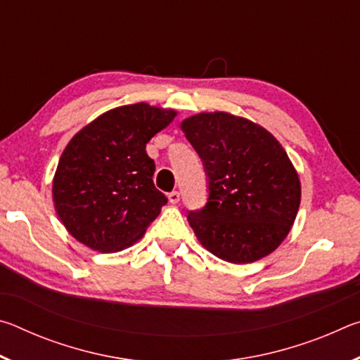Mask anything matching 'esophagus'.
I'll return each mask as SVG.
<instances>
[{"label": "esophagus", "mask_w": 360, "mask_h": 360, "mask_svg": "<svg viewBox=\"0 0 360 360\" xmlns=\"http://www.w3.org/2000/svg\"><path fill=\"white\" fill-rule=\"evenodd\" d=\"M168 200H169V203H173V205L179 203V200H181V193H179L178 191L169 192V193H168Z\"/></svg>", "instance_id": "34e87169"}]
</instances>
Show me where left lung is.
<instances>
[{"label":"left lung","mask_w":360,"mask_h":360,"mask_svg":"<svg viewBox=\"0 0 360 360\" xmlns=\"http://www.w3.org/2000/svg\"><path fill=\"white\" fill-rule=\"evenodd\" d=\"M181 129L208 176V203L187 216L202 246L230 264L271 254L300 206V179L288 152L264 127L230 112L195 114Z\"/></svg>","instance_id":"1"}]
</instances>
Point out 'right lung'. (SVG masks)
<instances>
[{"label": "right lung", "mask_w": 360, "mask_h": 360, "mask_svg": "<svg viewBox=\"0 0 360 360\" xmlns=\"http://www.w3.org/2000/svg\"><path fill=\"white\" fill-rule=\"evenodd\" d=\"M174 109L135 103L114 108L66 144L52 182L56 211L68 233L98 252L141 240L167 197L152 181L146 144L172 124Z\"/></svg>", "instance_id": "add662e5"}]
</instances>
